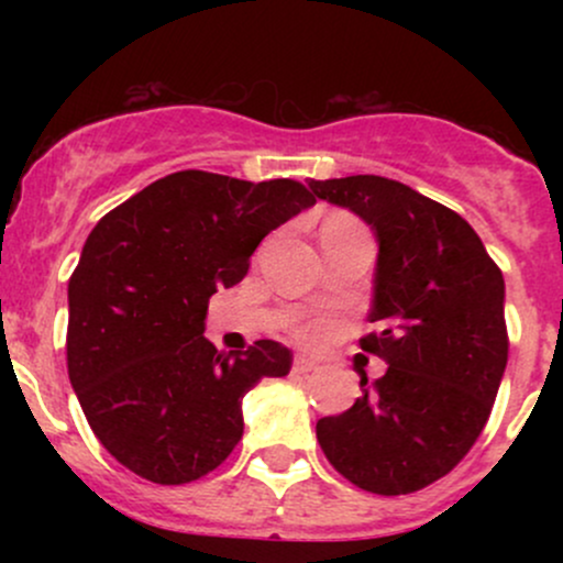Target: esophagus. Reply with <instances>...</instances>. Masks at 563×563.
Segmentation results:
<instances>
[{"mask_svg":"<svg viewBox=\"0 0 563 563\" xmlns=\"http://www.w3.org/2000/svg\"><path fill=\"white\" fill-rule=\"evenodd\" d=\"M318 367H320V363L314 357H309V354H296V360H294L296 373H312V371H318Z\"/></svg>","mask_w":563,"mask_h":563,"instance_id":"esophagus-1","label":"esophagus"}]
</instances>
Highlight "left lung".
<instances>
[{
	"mask_svg": "<svg viewBox=\"0 0 563 563\" xmlns=\"http://www.w3.org/2000/svg\"><path fill=\"white\" fill-rule=\"evenodd\" d=\"M320 200L349 209L378 243L360 341L386 373L341 416L318 421L331 466L360 489L407 495L450 474L479 439L508 363L506 283L474 228L397 179H312Z\"/></svg>",
	"mask_w": 563,
	"mask_h": 563,
	"instance_id": "obj_1",
	"label": "left lung"
}]
</instances>
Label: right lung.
I'll list each match as a JSON object with an SVG mask.
<instances>
[{"label": "right lung", "mask_w": 563, "mask_h": 563, "mask_svg": "<svg viewBox=\"0 0 563 563\" xmlns=\"http://www.w3.org/2000/svg\"><path fill=\"white\" fill-rule=\"evenodd\" d=\"M314 206L294 179L177 172L89 232L68 280V378L121 466L156 484L214 471L243 437V397L288 376V346L224 354L206 339L217 288L249 273L264 238Z\"/></svg>", "instance_id": "right-lung-1"}]
</instances>
